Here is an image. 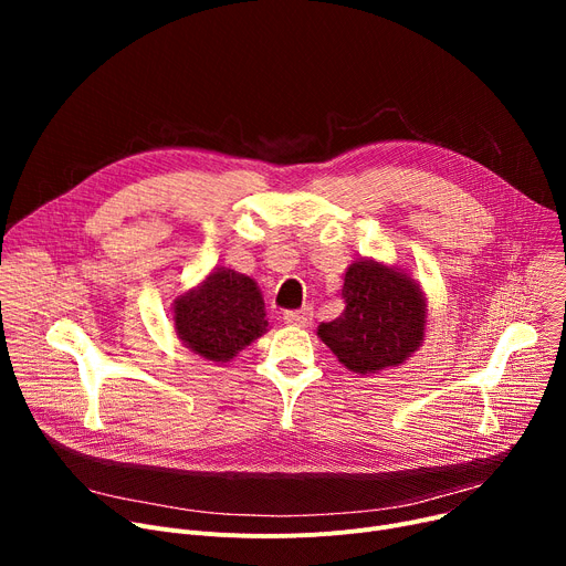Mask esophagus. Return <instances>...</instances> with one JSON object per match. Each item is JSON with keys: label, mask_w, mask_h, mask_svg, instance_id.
<instances>
[{"label": "esophagus", "mask_w": 566, "mask_h": 566, "mask_svg": "<svg viewBox=\"0 0 566 566\" xmlns=\"http://www.w3.org/2000/svg\"><path fill=\"white\" fill-rule=\"evenodd\" d=\"M284 323L289 325H298V328H307V325L312 323L314 314H312V307H301V310H289L284 312Z\"/></svg>", "instance_id": "esophagus-1"}]
</instances>
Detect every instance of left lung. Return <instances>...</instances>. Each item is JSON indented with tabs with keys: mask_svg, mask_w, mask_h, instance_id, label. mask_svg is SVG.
I'll use <instances>...</instances> for the list:
<instances>
[{
	"mask_svg": "<svg viewBox=\"0 0 566 566\" xmlns=\"http://www.w3.org/2000/svg\"><path fill=\"white\" fill-rule=\"evenodd\" d=\"M344 312L318 325V337L344 367L376 374L401 365L424 337L420 286L399 268L355 261L344 275Z\"/></svg>",
	"mask_w": 566,
	"mask_h": 566,
	"instance_id": "left-lung-1",
	"label": "left lung"
}]
</instances>
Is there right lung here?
Here are the masks:
<instances>
[{
  "label": "right lung",
  "mask_w": 566,
  "mask_h": 566,
  "mask_svg": "<svg viewBox=\"0 0 566 566\" xmlns=\"http://www.w3.org/2000/svg\"><path fill=\"white\" fill-rule=\"evenodd\" d=\"M176 333L211 363H227L268 328L261 293L254 280L222 271L176 301Z\"/></svg>",
  "instance_id": "obj_1"
}]
</instances>
